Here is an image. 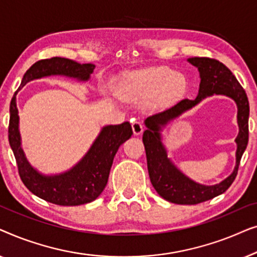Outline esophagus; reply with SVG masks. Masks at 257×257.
<instances>
[{
    "label": "esophagus",
    "instance_id": "1",
    "mask_svg": "<svg viewBox=\"0 0 257 257\" xmlns=\"http://www.w3.org/2000/svg\"><path fill=\"white\" fill-rule=\"evenodd\" d=\"M144 130V126L142 122H140L139 120H133L132 121V131H133V135L135 136H139L142 135Z\"/></svg>",
    "mask_w": 257,
    "mask_h": 257
}]
</instances>
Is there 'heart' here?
Here are the masks:
<instances>
[{"mask_svg":"<svg viewBox=\"0 0 257 257\" xmlns=\"http://www.w3.org/2000/svg\"><path fill=\"white\" fill-rule=\"evenodd\" d=\"M187 79L180 72L168 68H151L133 72L124 79L120 87L126 99L154 100L158 106H167L185 93Z\"/></svg>","mask_w":257,"mask_h":257,"instance_id":"1","label":"heart"}]
</instances>
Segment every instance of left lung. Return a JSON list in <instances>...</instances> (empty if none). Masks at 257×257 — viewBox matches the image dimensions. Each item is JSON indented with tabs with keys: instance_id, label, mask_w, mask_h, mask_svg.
I'll return each instance as SVG.
<instances>
[{
	"instance_id": "8db88e82",
	"label": "left lung",
	"mask_w": 257,
	"mask_h": 257,
	"mask_svg": "<svg viewBox=\"0 0 257 257\" xmlns=\"http://www.w3.org/2000/svg\"><path fill=\"white\" fill-rule=\"evenodd\" d=\"M187 61L198 68L200 73L199 93L195 99H182L173 106L145 119L146 130L143 135L147 168L151 182L161 198L177 205H196L222 194L230 187L237 174L242 154L248 145L249 101L243 87L237 82L229 69L216 59L192 57ZM213 94H222L231 97L238 106L239 135L235 140L237 164L234 171L219 184L202 185L184 175L167 157L166 147L161 132L168 122L184 111L190 109L205 97Z\"/></svg>"
}]
</instances>
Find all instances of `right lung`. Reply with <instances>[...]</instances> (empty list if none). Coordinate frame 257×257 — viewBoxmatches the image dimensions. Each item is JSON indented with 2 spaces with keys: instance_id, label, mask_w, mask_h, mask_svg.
Returning <instances> with one entry per match:
<instances>
[{
  "instance_id": "right-lung-1",
  "label": "right lung",
  "mask_w": 257,
  "mask_h": 257,
  "mask_svg": "<svg viewBox=\"0 0 257 257\" xmlns=\"http://www.w3.org/2000/svg\"><path fill=\"white\" fill-rule=\"evenodd\" d=\"M93 70V64H79L68 58L42 59L27 70L10 103L8 137L21 180L31 193L55 205H84L92 202L101 194L107 184L113 158L119 146L133 135L131 124L125 121L119 125L104 126L85 156L75 166L63 173L47 175L31 166L24 154L19 128L20 117L16 106V94L27 83L49 76H65L78 82H87Z\"/></svg>"
}]
</instances>
